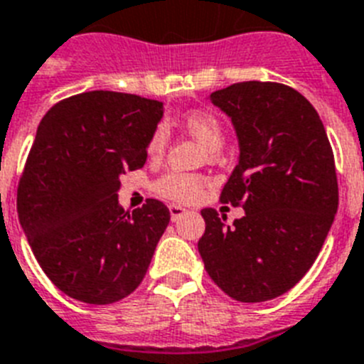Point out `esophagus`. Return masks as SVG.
<instances>
[{
  "label": "esophagus",
  "mask_w": 364,
  "mask_h": 364,
  "mask_svg": "<svg viewBox=\"0 0 364 364\" xmlns=\"http://www.w3.org/2000/svg\"><path fill=\"white\" fill-rule=\"evenodd\" d=\"M169 213H171V220H178L180 217L186 213V208L176 206V204H171L169 206Z\"/></svg>",
  "instance_id": "obj_1"
}]
</instances>
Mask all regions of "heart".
Here are the masks:
<instances>
[{"label":"heart","instance_id":"b5f03b06","mask_svg":"<svg viewBox=\"0 0 364 364\" xmlns=\"http://www.w3.org/2000/svg\"><path fill=\"white\" fill-rule=\"evenodd\" d=\"M182 125L189 134L200 141L210 154H217L225 145V127L217 116L206 110H189L182 117ZM169 144V127L166 123L156 125L152 130L147 144V152L151 156H158ZM204 188V178L198 175L169 171L156 180L154 191L160 197L173 200V203H193L200 197Z\"/></svg>","mask_w":364,"mask_h":364}]
</instances>
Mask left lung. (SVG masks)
<instances>
[{
    "label": "left lung",
    "mask_w": 364,
    "mask_h": 364,
    "mask_svg": "<svg viewBox=\"0 0 364 364\" xmlns=\"http://www.w3.org/2000/svg\"><path fill=\"white\" fill-rule=\"evenodd\" d=\"M232 119L239 164L220 203L245 217L226 225L204 208L198 252L210 278L239 302H265L304 278L338 206L333 151L313 105L291 86L247 80L210 95Z\"/></svg>",
    "instance_id": "1"
}]
</instances>
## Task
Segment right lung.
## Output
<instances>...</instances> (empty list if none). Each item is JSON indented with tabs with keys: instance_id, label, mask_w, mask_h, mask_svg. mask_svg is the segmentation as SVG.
I'll return each mask as SVG.
<instances>
[{
	"instance_id": "right-lung-1",
	"label": "right lung",
	"mask_w": 364,
	"mask_h": 364,
	"mask_svg": "<svg viewBox=\"0 0 364 364\" xmlns=\"http://www.w3.org/2000/svg\"><path fill=\"white\" fill-rule=\"evenodd\" d=\"M164 102L85 92L40 121L18 184V217L36 262L68 296L114 304L144 279L171 213L156 198L125 212L121 175L145 166Z\"/></svg>"
}]
</instances>
